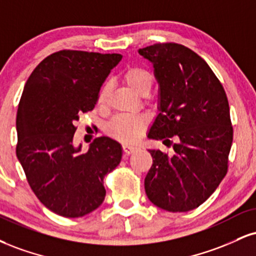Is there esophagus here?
Here are the masks:
<instances>
[{"label":"esophagus","mask_w":256,"mask_h":256,"mask_svg":"<svg viewBox=\"0 0 256 256\" xmlns=\"http://www.w3.org/2000/svg\"><path fill=\"white\" fill-rule=\"evenodd\" d=\"M122 150H124V154L125 155H130L134 152H136L137 148L136 146H128V144H124L122 146Z\"/></svg>","instance_id":"obj_1"}]
</instances>
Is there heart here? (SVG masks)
I'll return each mask as SVG.
<instances>
[{
    "mask_svg": "<svg viewBox=\"0 0 256 256\" xmlns=\"http://www.w3.org/2000/svg\"><path fill=\"white\" fill-rule=\"evenodd\" d=\"M124 80L134 93L138 95H146L152 86V75L146 68L140 66H128L124 72ZM110 83H104L98 95L100 104L106 102L110 93ZM146 124V119L142 116H119L112 120L108 126V132L116 140L126 143L134 142L140 137Z\"/></svg>",
    "mask_w": 256,
    "mask_h": 256,
    "instance_id": "1",
    "label": "heart"
}]
</instances>
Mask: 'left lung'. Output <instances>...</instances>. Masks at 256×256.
Here are the masks:
<instances>
[{
  "instance_id": "left-lung-1",
  "label": "left lung",
  "mask_w": 256,
  "mask_h": 256,
  "mask_svg": "<svg viewBox=\"0 0 256 256\" xmlns=\"http://www.w3.org/2000/svg\"><path fill=\"white\" fill-rule=\"evenodd\" d=\"M155 68L160 113L148 137L173 152L149 150L144 187L150 202L169 212L196 208L220 186L229 167L232 125L223 86L199 54L176 42L140 48Z\"/></svg>"
}]
</instances>
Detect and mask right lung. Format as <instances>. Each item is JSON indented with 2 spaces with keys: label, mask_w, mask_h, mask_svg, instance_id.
<instances>
[{
  "label": "right lung",
  "mask_w": 256,
  "mask_h": 256,
  "mask_svg": "<svg viewBox=\"0 0 256 256\" xmlns=\"http://www.w3.org/2000/svg\"><path fill=\"white\" fill-rule=\"evenodd\" d=\"M119 54L60 50L42 60L24 84L16 114V156L42 205L66 218L102 204L104 178L122 160V146L98 137L87 152L72 144L80 114L93 110Z\"/></svg>",
  "instance_id": "1"
}]
</instances>
